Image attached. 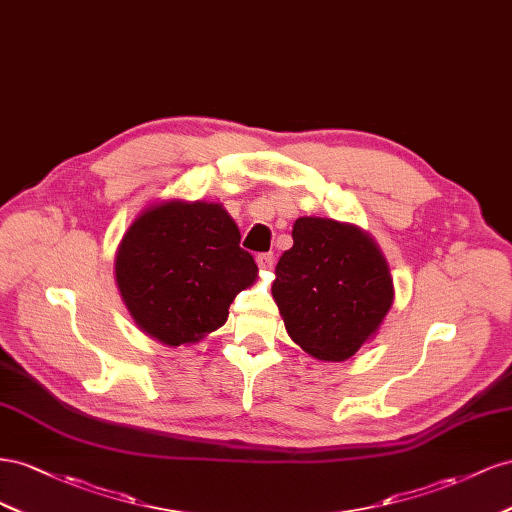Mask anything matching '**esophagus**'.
I'll list each match as a JSON object with an SVG mask.
<instances>
[{"label": "esophagus", "mask_w": 512, "mask_h": 512, "mask_svg": "<svg viewBox=\"0 0 512 512\" xmlns=\"http://www.w3.org/2000/svg\"><path fill=\"white\" fill-rule=\"evenodd\" d=\"M257 266H259L261 270H272V266H274V255H272V253H261V255H257Z\"/></svg>", "instance_id": "1"}]
</instances>
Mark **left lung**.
<instances>
[{"label": "left lung", "mask_w": 512, "mask_h": 512, "mask_svg": "<svg viewBox=\"0 0 512 512\" xmlns=\"http://www.w3.org/2000/svg\"><path fill=\"white\" fill-rule=\"evenodd\" d=\"M291 238L272 283L287 334L317 360L352 358L394 302L382 248L369 231L326 216H300Z\"/></svg>", "instance_id": "left-lung-1"}]
</instances>
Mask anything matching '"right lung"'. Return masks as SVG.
Returning a JSON list of instances; mask_svg holds the SVG:
<instances>
[{
    "label": "right lung",
    "mask_w": 512,
    "mask_h": 512,
    "mask_svg": "<svg viewBox=\"0 0 512 512\" xmlns=\"http://www.w3.org/2000/svg\"><path fill=\"white\" fill-rule=\"evenodd\" d=\"M257 274L236 221L216 201H154L115 251V283L130 317L169 347L199 343L221 328L229 304Z\"/></svg>",
    "instance_id": "1"
}]
</instances>
